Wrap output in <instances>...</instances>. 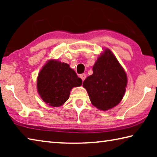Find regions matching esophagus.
<instances>
[{
    "instance_id": "1",
    "label": "esophagus",
    "mask_w": 157,
    "mask_h": 157,
    "mask_svg": "<svg viewBox=\"0 0 157 157\" xmlns=\"http://www.w3.org/2000/svg\"><path fill=\"white\" fill-rule=\"evenodd\" d=\"M79 77H80V78L82 79V81H84L85 79H86V75H85L84 73L83 74H81L80 75H79Z\"/></svg>"
}]
</instances>
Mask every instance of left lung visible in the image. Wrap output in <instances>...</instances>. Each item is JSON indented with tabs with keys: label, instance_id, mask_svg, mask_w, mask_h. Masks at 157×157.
Segmentation results:
<instances>
[{
	"label": "left lung",
	"instance_id": "8db88e82",
	"mask_svg": "<svg viewBox=\"0 0 157 157\" xmlns=\"http://www.w3.org/2000/svg\"><path fill=\"white\" fill-rule=\"evenodd\" d=\"M93 74L87 77L83 86L93 105L107 111L118 105L126 91V73L110 50L106 49L93 66Z\"/></svg>",
	"mask_w": 157,
	"mask_h": 157
}]
</instances>
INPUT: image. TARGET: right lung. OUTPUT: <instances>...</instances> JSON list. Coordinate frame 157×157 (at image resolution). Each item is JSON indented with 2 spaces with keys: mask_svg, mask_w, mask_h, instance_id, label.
<instances>
[{
  "mask_svg": "<svg viewBox=\"0 0 157 157\" xmlns=\"http://www.w3.org/2000/svg\"><path fill=\"white\" fill-rule=\"evenodd\" d=\"M82 81L66 63L50 59L37 78V91L41 99L52 107H60L69 98L71 90Z\"/></svg>",
  "mask_w": 157,
  "mask_h": 157,
  "instance_id": "add662e5",
  "label": "right lung"
}]
</instances>
